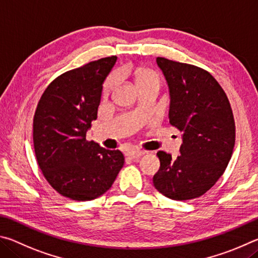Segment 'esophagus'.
Returning <instances> with one entry per match:
<instances>
[{
    "label": "esophagus",
    "instance_id": "1",
    "mask_svg": "<svg viewBox=\"0 0 258 258\" xmlns=\"http://www.w3.org/2000/svg\"><path fill=\"white\" fill-rule=\"evenodd\" d=\"M144 154H145V152L139 150H133L126 153V156H129L130 159H138V157H141Z\"/></svg>",
    "mask_w": 258,
    "mask_h": 258
}]
</instances>
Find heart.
<instances>
[{"mask_svg":"<svg viewBox=\"0 0 258 258\" xmlns=\"http://www.w3.org/2000/svg\"><path fill=\"white\" fill-rule=\"evenodd\" d=\"M126 75H129L134 79L135 84H136L137 87H142L144 85L155 83L159 84V76L155 71L151 69H144V68H129L126 69ZM115 83L114 77H111L106 80L105 85H104V93H108L112 89L113 85Z\"/></svg>","mask_w":258,"mask_h":258,"instance_id":"b5f03b06","label":"heart"}]
</instances>
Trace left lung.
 <instances>
[{
	"label": "left lung",
	"mask_w": 258,
	"mask_h": 258,
	"mask_svg": "<svg viewBox=\"0 0 258 258\" xmlns=\"http://www.w3.org/2000/svg\"><path fill=\"white\" fill-rule=\"evenodd\" d=\"M170 92V123L180 130V155L157 152L161 166L154 187L174 201L197 198L210 190L231 159L236 125L224 90L209 71L156 57Z\"/></svg>",
	"instance_id": "obj_1"
}]
</instances>
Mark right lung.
Segmentation results:
<instances>
[{
    "instance_id": "1",
    "label": "right lung",
    "mask_w": 258,
    "mask_h": 258,
    "mask_svg": "<svg viewBox=\"0 0 258 258\" xmlns=\"http://www.w3.org/2000/svg\"><path fill=\"white\" fill-rule=\"evenodd\" d=\"M116 58H99L58 76L36 107L33 139L39 169L53 189L72 201L102 196L124 164L120 151L86 139L97 119L103 83Z\"/></svg>"
}]
</instances>
